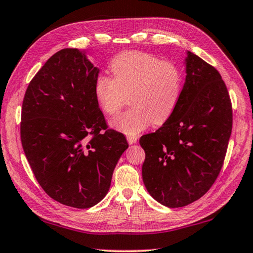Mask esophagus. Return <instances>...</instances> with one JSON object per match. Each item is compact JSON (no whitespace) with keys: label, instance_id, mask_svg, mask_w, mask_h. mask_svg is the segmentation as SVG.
Segmentation results:
<instances>
[{"label":"esophagus","instance_id":"1","mask_svg":"<svg viewBox=\"0 0 253 253\" xmlns=\"http://www.w3.org/2000/svg\"><path fill=\"white\" fill-rule=\"evenodd\" d=\"M126 140L128 142V144H133V143H136L137 136H135V135H127L126 136Z\"/></svg>","mask_w":253,"mask_h":253}]
</instances>
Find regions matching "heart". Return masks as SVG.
<instances>
[{
    "mask_svg": "<svg viewBox=\"0 0 253 253\" xmlns=\"http://www.w3.org/2000/svg\"><path fill=\"white\" fill-rule=\"evenodd\" d=\"M112 77L99 75L94 96L108 116L120 112L130 96L132 108L112 120L117 130L135 135L152 121L165 122L174 112L182 93V74L174 64L142 51H126L114 57Z\"/></svg>",
    "mask_w": 253,
    "mask_h": 253,
    "instance_id": "1",
    "label": "heart"
}]
</instances>
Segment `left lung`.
<instances>
[{"instance_id":"8db88e82","label":"left lung","mask_w":253,"mask_h":253,"mask_svg":"<svg viewBox=\"0 0 253 253\" xmlns=\"http://www.w3.org/2000/svg\"><path fill=\"white\" fill-rule=\"evenodd\" d=\"M177 106L164 125L141 136L142 177L155 201L184 207L216 182L232 128V107L218 70L188 51Z\"/></svg>"}]
</instances>
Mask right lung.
<instances>
[{
    "label": "right lung",
    "mask_w": 253,
    "mask_h": 253,
    "mask_svg": "<svg viewBox=\"0 0 253 253\" xmlns=\"http://www.w3.org/2000/svg\"><path fill=\"white\" fill-rule=\"evenodd\" d=\"M98 75L82 51L61 49L31 80L22 106V146L38 184L54 201L80 209L106 196L128 146L100 110Z\"/></svg>",
    "instance_id": "add662e5"
}]
</instances>
